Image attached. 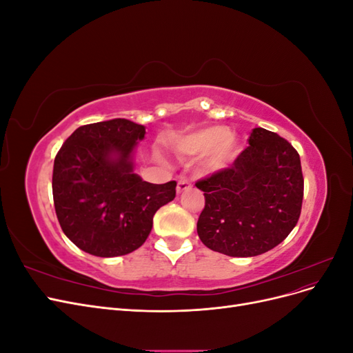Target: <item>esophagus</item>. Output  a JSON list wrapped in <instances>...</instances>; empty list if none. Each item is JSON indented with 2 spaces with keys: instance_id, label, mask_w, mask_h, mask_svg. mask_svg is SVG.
<instances>
[{
  "instance_id": "obj_1",
  "label": "esophagus",
  "mask_w": 353,
  "mask_h": 353,
  "mask_svg": "<svg viewBox=\"0 0 353 353\" xmlns=\"http://www.w3.org/2000/svg\"><path fill=\"white\" fill-rule=\"evenodd\" d=\"M190 187H191L190 179L187 176H181L178 179V184H176V193L181 194V193H183V191H187Z\"/></svg>"
}]
</instances>
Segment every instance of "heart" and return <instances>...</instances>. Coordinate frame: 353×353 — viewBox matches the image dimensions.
I'll return each mask as SVG.
<instances>
[{
  "label": "heart",
  "instance_id": "heart-1",
  "mask_svg": "<svg viewBox=\"0 0 353 353\" xmlns=\"http://www.w3.org/2000/svg\"><path fill=\"white\" fill-rule=\"evenodd\" d=\"M176 150L184 156L208 154V165L215 169L227 168L240 153V141L237 135L228 132L225 128L215 125L201 128L181 138Z\"/></svg>",
  "mask_w": 353,
  "mask_h": 353
}]
</instances>
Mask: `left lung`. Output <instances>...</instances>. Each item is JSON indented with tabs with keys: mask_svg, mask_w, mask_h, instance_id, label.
I'll return each mask as SVG.
<instances>
[{
	"mask_svg": "<svg viewBox=\"0 0 353 353\" xmlns=\"http://www.w3.org/2000/svg\"><path fill=\"white\" fill-rule=\"evenodd\" d=\"M205 209L197 221L201 243L213 252L250 258L279 245L301 216V157L280 135L254 128L234 163L200 179Z\"/></svg>",
	"mask_w": 353,
	"mask_h": 353,
	"instance_id": "1",
	"label": "left lung"
}]
</instances>
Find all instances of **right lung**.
Wrapping results in <instances>:
<instances>
[{
  "instance_id": "right-lung-1",
  "label": "right lung",
  "mask_w": 353,
  "mask_h": 353,
  "mask_svg": "<svg viewBox=\"0 0 353 353\" xmlns=\"http://www.w3.org/2000/svg\"><path fill=\"white\" fill-rule=\"evenodd\" d=\"M145 128L128 119L79 126L61 145L52 169L60 227L83 252L128 254L144 244L154 213L175 199V181L152 184L134 172Z\"/></svg>"
}]
</instances>
